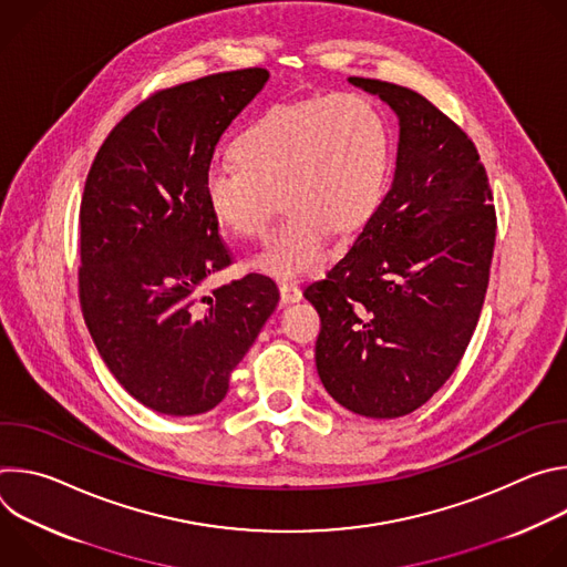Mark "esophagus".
Listing matches in <instances>:
<instances>
[{"label": "esophagus", "instance_id": "obj_1", "mask_svg": "<svg viewBox=\"0 0 567 567\" xmlns=\"http://www.w3.org/2000/svg\"><path fill=\"white\" fill-rule=\"evenodd\" d=\"M300 298H302V291H300V287H298L296 282H291V280H282V282H280V300H282L285 305L298 302Z\"/></svg>", "mask_w": 567, "mask_h": 567}]
</instances>
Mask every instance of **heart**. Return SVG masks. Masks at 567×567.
Returning <instances> with one entry per match:
<instances>
[{
    "label": "heart",
    "mask_w": 567,
    "mask_h": 567,
    "mask_svg": "<svg viewBox=\"0 0 567 567\" xmlns=\"http://www.w3.org/2000/svg\"><path fill=\"white\" fill-rule=\"evenodd\" d=\"M228 168L204 177L213 219L237 239L265 235L274 195L287 213L251 267L293 278L328 260L330 233L348 237L377 213L392 166V134L381 107L334 94L265 110L228 147Z\"/></svg>",
    "instance_id": "obj_1"
}]
</instances>
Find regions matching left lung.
Returning <instances> with one entry per match:
<instances>
[{
    "mask_svg": "<svg viewBox=\"0 0 567 567\" xmlns=\"http://www.w3.org/2000/svg\"><path fill=\"white\" fill-rule=\"evenodd\" d=\"M399 118L394 179L361 235L305 298L316 370L348 411L394 420L453 374L489 285L496 208L473 141L422 94L348 78Z\"/></svg>",
    "mask_w": 567,
    "mask_h": 567,
    "instance_id": "1",
    "label": "left lung"
}]
</instances>
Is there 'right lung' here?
<instances>
[{"instance_id": "1", "label": "right lung", "mask_w": 567, "mask_h": 567, "mask_svg": "<svg viewBox=\"0 0 567 567\" xmlns=\"http://www.w3.org/2000/svg\"><path fill=\"white\" fill-rule=\"evenodd\" d=\"M254 66L152 94L105 138L80 204V307L116 381L143 406L202 415L280 293L249 274L202 296L233 262L204 199L215 145L267 85Z\"/></svg>"}]
</instances>
